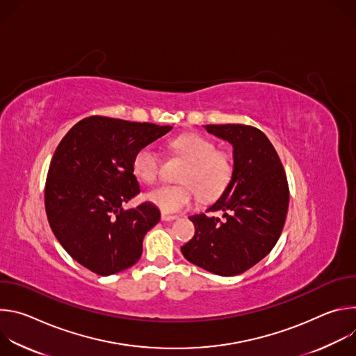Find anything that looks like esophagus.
I'll return each mask as SVG.
<instances>
[{"label":"esophagus","instance_id":"esophagus-1","mask_svg":"<svg viewBox=\"0 0 356 356\" xmlns=\"http://www.w3.org/2000/svg\"><path fill=\"white\" fill-rule=\"evenodd\" d=\"M161 218H162V221H173V220L177 218V216H170V214L162 213V214H161Z\"/></svg>","mask_w":356,"mask_h":356}]
</instances>
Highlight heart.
Masks as SVG:
<instances>
[{
  "label": "heart",
  "instance_id": "b5f03b06",
  "mask_svg": "<svg viewBox=\"0 0 356 356\" xmlns=\"http://www.w3.org/2000/svg\"><path fill=\"white\" fill-rule=\"evenodd\" d=\"M172 149L187 163L179 181L181 184H165L150 190L146 198L162 213L175 214L193 204L194 194L202 201L220 197L234 175V161L225 150L217 149L214 140L198 135L186 134L170 142ZM162 158L152 146H142L132 159V172L142 181L152 184L161 175Z\"/></svg>",
  "mask_w": 356,
  "mask_h": 356
}]
</instances>
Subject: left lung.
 I'll return each mask as SVG.
<instances>
[{
  "mask_svg": "<svg viewBox=\"0 0 356 356\" xmlns=\"http://www.w3.org/2000/svg\"><path fill=\"white\" fill-rule=\"evenodd\" d=\"M234 146V175L222 195L191 216L194 236L181 246L184 258L220 276L243 273L276 245L289 209V184L266 135L250 125H206ZM220 211L223 218H214Z\"/></svg>",
  "mask_w": 356,
  "mask_h": 356,
  "instance_id": "1",
  "label": "left lung"
}]
</instances>
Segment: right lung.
I'll return each instance as SVG.
<instances>
[{"label":"right lung","instance_id":"add662e5","mask_svg":"<svg viewBox=\"0 0 356 356\" xmlns=\"http://www.w3.org/2000/svg\"><path fill=\"white\" fill-rule=\"evenodd\" d=\"M170 129L92 115L58 145L44 184L46 216L65 250L92 273L110 276L139 261L143 236L161 213L146 201L122 209L140 193L132 159Z\"/></svg>","mask_w":356,"mask_h":356}]
</instances>
